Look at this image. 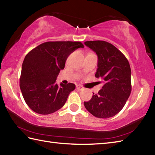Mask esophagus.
I'll return each mask as SVG.
<instances>
[{
    "mask_svg": "<svg viewBox=\"0 0 155 155\" xmlns=\"http://www.w3.org/2000/svg\"><path fill=\"white\" fill-rule=\"evenodd\" d=\"M76 88H77V90H80V91H81V90H83L84 89V87H83V86H76Z\"/></svg>",
    "mask_w": 155,
    "mask_h": 155,
    "instance_id": "obj_1",
    "label": "esophagus"
}]
</instances>
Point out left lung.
<instances>
[{"label": "left lung", "mask_w": 155, "mask_h": 155, "mask_svg": "<svg viewBox=\"0 0 155 155\" xmlns=\"http://www.w3.org/2000/svg\"><path fill=\"white\" fill-rule=\"evenodd\" d=\"M97 55V78L103 80V86L97 94L84 102L87 110L100 118L115 116L124 106L130 95L131 69L128 59L115 46L104 41L84 43Z\"/></svg>", "instance_id": "8db88e82"}]
</instances>
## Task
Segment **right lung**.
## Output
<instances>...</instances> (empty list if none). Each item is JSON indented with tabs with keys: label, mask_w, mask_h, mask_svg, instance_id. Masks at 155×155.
Instances as JSON below:
<instances>
[{
	"label": "right lung",
	"mask_w": 155,
	"mask_h": 155,
	"mask_svg": "<svg viewBox=\"0 0 155 155\" xmlns=\"http://www.w3.org/2000/svg\"><path fill=\"white\" fill-rule=\"evenodd\" d=\"M84 47L80 41H48L38 45L25 56L22 65L20 88L25 102L39 114L58 111L67 101L75 85L56 83L68 56Z\"/></svg>",
	"instance_id": "right-lung-1"
}]
</instances>
